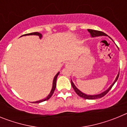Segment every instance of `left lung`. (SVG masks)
<instances>
[{
    "instance_id": "left-lung-1",
    "label": "left lung",
    "mask_w": 127,
    "mask_h": 127,
    "mask_svg": "<svg viewBox=\"0 0 127 127\" xmlns=\"http://www.w3.org/2000/svg\"><path fill=\"white\" fill-rule=\"evenodd\" d=\"M88 31L90 32V35H91V36L92 37H98V36H102V35H104V36L107 35L105 34V33L101 32V31H98V30H92V29H88ZM119 74H120V73H118V76H116V79H115V80H114V83H113L112 84L111 86H110V87L107 90L104 91V92H103L101 93V94H97V95H86V94L81 92V91L79 90L78 89V88H77L76 86H75L74 84L73 83V82L72 81V80H71V85H72V88H74V90L75 92H76L77 95H79V97H82V98H85V99H90V100L97 99V98H102V97H104V95H105L106 94H107V93L109 92V91L111 89V88L113 87V85H114V83H116V81H117L118 79Z\"/></svg>"
}]
</instances>
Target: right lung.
I'll list each match as a JSON object with an SVG mask.
<instances>
[{
	"mask_svg": "<svg viewBox=\"0 0 127 127\" xmlns=\"http://www.w3.org/2000/svg\"><path fill=\"white\" fill-rule=\"evenodd\" d=\"M38 35V36L39 37V38L41 39V38H42V34L40 33H39V32H32V33H27V34H25V35H22V36H24V35ZM21 36V37H22ZM59 72H58V73L56 74V76H55V77H54L53 79V86H52V89H51V92H50V94L47 96V97H46L45 98H44V99H42V100H38V101H36V102H33V103H40V102H44V101H46V100H47L50 99V98H51V97L52 96V95L54 93V91H55V90L56 88V83H57V77H58V74H59Z\"/></svg>",
	"mask_w": 127,
	"mask_h": 127,
	"instance_id": "1",
	"label": "right lung"
}]
</instances>
